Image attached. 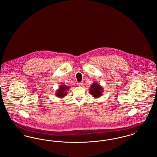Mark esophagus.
Returning <instances> with one entry per match:
<instances>
[{"instance_id":"1","label":"esophagus","mask_w":157,"mask_h":157,"mask_svg":"<svg viewBox=\"0 0 157 157\" xmlns=\"http://www.w3.org/2000/svg\"><path fill=\"white\" fill-rule=\"evenodd\" d=\"M82 85H83V82H80L77 83V86H82Z\"/></svg>"}]
</instances>
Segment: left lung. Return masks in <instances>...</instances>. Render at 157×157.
I'll use <instances>...</instances> for the list:
<instances>
[{"label": "left lung", "mask_w": 157, "mask_h": 157, "mask_svg": "<svg viewBox=\"0 0 157 157\" xmlns=\"http://www.w3.org/2000/svg\"><path fill=\"white\" fill-rule=\"evenodd\" d=\"M89 92L94 98H98L102 96L103 93V89L101 86L96 82H93L90 86Z\"/></svg>", "instance_id": "1"}]
</instances>
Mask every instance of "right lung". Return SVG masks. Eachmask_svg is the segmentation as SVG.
<instances>
[{
	"label": "right lung",
	"mask_w": 157,
	"mask_h": 157,
	"mask_svg": "<svg viewBox=\"0 0 157 157\" xmlns=\"http://www.w3.org/2000/svg\"><path fill=\"white\" fill-rule=\"evenodd\" d=\"M70 87L67 86L66 84H61L59 86L58 89L56 92V96L59 98L60 99H62L66 96L67 94V91L69 90Z\"/></svg>",
	"instance_id": "obj_1"
}]
</instances>
